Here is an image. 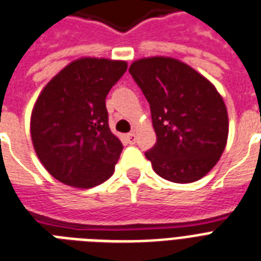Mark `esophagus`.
<instances>
[{"label":"esophagus","instance_id":"34e87169","mask_svg":"<svg viewBox=\"0 0 261 261\" xmlns=\"http://www.w3.org/2000/svg\"><path fill=\"white\" fill-rule=\"evenodd\" d=\"M127 142L130 143V145H134L135 142H137V135L135 133H130V134H127Z\"/></svg>","mask_w":261,"mask_h":261}]
</instances>
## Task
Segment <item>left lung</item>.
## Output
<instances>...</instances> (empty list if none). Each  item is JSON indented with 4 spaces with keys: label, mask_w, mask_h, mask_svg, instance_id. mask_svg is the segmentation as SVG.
I'll list each match as a JSON object with an SVG mask.
<instances>
[{
    "label": "left lung",
    "mask_w": 261,
    "mask_h": 261,
    "mask_svg": "<svg viewBox=\"0 0 261 261\" xmlns=\"http://www.w3.org/2000/svg\"><path fill=\"white\" fill-rule=\"evenodd\" d=\"M128 71L151 110L156 143L146 158L154 171L177 184L202 178L219 162L229 133L215 84L174 57L138 59Z\"/></svg>",
    "instance_id": "1"
}]
</instances>
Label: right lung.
<instances>
[{
  "mask_svg": "<svg viewBox=\"0 0 261 261\" xmlns=\"http://www.w3.org/2000/svg\"><path fill=\"white\" fill-rule=\"evenodd\" d=\"M126 69L124 60L80 57L40 92L31 115L32 143L57 181L88 189L114 174L123 145L110 130L106 96Z\"/></svg>",
  "mask_w": 261,
  "mask_h": 261,
  "instance_id": "add662e5",
  "label": "right lung"
}]
</instances>
